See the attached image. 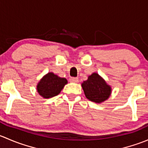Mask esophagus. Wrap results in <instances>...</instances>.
<instances>
[{
  "instance_id": "obj_1",
  "label": "esophagus",
  "mask_w": 148,
  "mask_h": 148,
  "mask_svg": "<svg viewBox=\"0 0 148 148\" xmlns=\"http://www.w3.org/2000/svg\"><path fill=\"white\" fill-rule=\"evenodd\" d=\"M70 82H74V83H77L79 82V79L77 77H71L69 79Z\"/></svg>"
}]
</instances>
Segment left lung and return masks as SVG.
<instances>
[{"mask_svg": "<svg viewBox=\"0 0 148 148\" xmlns=\"http://www.w3.org/2000/svg\"><path fill=\"white\" fill-rule=\"evenodd\" d=\"M86 97L95 103H102L110 97L112 88L97 73H93L82 84Z\"/></svg>", "mask_w": 148, "mask_h": 148, "instance_id": "left-lung-1", "label": "left lung"}]
</instances>
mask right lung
<instances>
[{
  "instance_id": "1",
  "label": "right lung",
  "mask_w": 148,
  "mask_h": 148,
  "mask_svg": "<svg viewBox=\"0 0 148 148\" xmlns=\"http://www.w3.org/2000/svg\"><path fill=\"white\" fill-rule=\"evenodd\" d=\"M67 84L65 78L58 77L53 72L46 74L38 83L37 92L42 97L47 99L59 95Z\"/></svg>"
}]
</instances>
